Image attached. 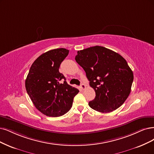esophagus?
I'll return each instance as SVG.
<instances>
[{
  "mask_svg": "<svg viewBox=\"0 0 154 154\" xmlns=\"http://www.w3.org/2000/svg\"><path fill=\"white\" fill-rule=\"evenodd\" d=\"M81 88L84 90V89H86V85H85L84 84H83V83H82L81 84Z\"/></svg>",
  "mask_w": 154,
  "mask_h": 154,
  "instance_id": "34e87169",
  "label": "esophagus"
}]
</instances>
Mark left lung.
<instances>
[{
  "label": "left lung",
  "instance_id": "8db88e82",
  "mask_svg": "<svg viewBox=\"0 0 154 154\" xmlns=\"http://www.w3.org/2000/svg\"><path fill=\"white\" fill-rule=\"evenodd\" d=\"M75 59L96 93L95 98L89 102L91 109L109 113L124 103L131 93L133 73L122 56L96 45L77 51Z\"/></svg>",
  "mask_w": 154,
  "mask_h": 154
}]
</instances>
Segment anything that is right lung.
<instances>
[{"instance_id":"add662e5","label":"right lung","mask_w":154,"mask_h":154,"mask_svg":"<svg viewBox=\"0 0 154 154\" xmlns=\"http://www.w3.org/2000/svg\"><path fill=\"white\" fill-rule=\"evenodd\" d=\"M68 53L66 49L59 48L41 54L33 63L26 79V92L33 105L49 117L65 114L71 109L74 96L79 92L67 84L59 72L61 62Z\"/></svg>"}]
</instances>
